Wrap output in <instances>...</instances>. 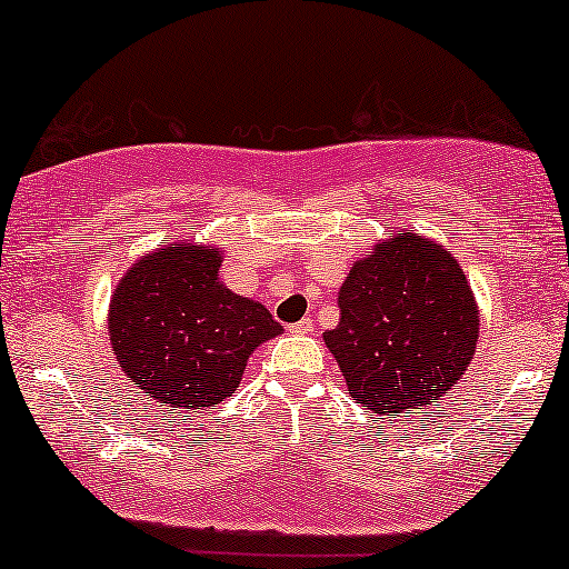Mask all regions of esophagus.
Masks as SVG:
<instances>
[{"instance_id":"esophagus-1","label":"esophagus","mask_w":569,"mask_h":569,"mask_svg":"<svg viewBox=\"0 0 569 569\" xmlns=\"http://www.w3.org/2000/svg\"><path fill=\"white\" fill-rule=\"evenodd\" d=\"M289 331L297 333V337H305V333L312 331V320L310 318H302V320H299V323H291Z\"/></svg>"}]
</instances>
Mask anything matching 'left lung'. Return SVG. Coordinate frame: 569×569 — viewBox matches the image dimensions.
Listing matches in <instances>:
<instances>
[{
	"label": "left lung",
	"instance_id": "obj_1",
	"mask_svg": "<svg viewBox=\"0 0 569 569\" xmlns=\"http://www.w3.org/2000/svg\"><path fill=\"white\" fill-rule=\"evenodd\" d=\"M326 331L347 392L397 416L448 395L475 358L480 310L461 264L440 243L397 230L352 264Z\"/></svg>",
	"mask_w": 569,
	"mask_h": 569
}]
</instances>
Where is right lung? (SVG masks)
<instances>
[{"label":"right lung","instance_id":"obj_1","mask_svg":"<svg viewBox=\"0 0 569 569\" xmlns=\"http://www.w3.org/2000/svg\"><path fill=\"white\" fill-rule=\"evenodd\" d=\"M214 246L169 243L119 280L108 337L121 371L169 408L203 410L241 385L249 355L283 326L219 280Z\"/></svg>","mask_w":569,"mask_h":569}]
</instances>
